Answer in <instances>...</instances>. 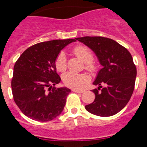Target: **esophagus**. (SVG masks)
I'll list each match as a JSON object with an SVG mask.
<instances>
[{"instance_id":"esophagus-1","label":"esophagus","mask_w":147,"mask_h":147,"mask_svg":"<svg viewBox=\"0 0 147 147\" xmlns=\"http://www.w3.org/2000/svg\"><path fill=\"white\" fill-rule=\"evenodd\" d=\"M72 92H77V93H83L85 91L82 89H75V88H73V89H72Z\"/></svg>"}]
</instances>
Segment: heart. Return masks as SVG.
<instances>
[{
    "label": "heart",
    "mask_w": 147,
    "mask_h": 147,
    "mask_svg": "<svg viewBox=\"0 0 147 147\" xmlns=\"http://www.w3.org/2000/svg\"><path fill=\"white\" fill-rule=\"evenodd\" d=\"M73 53L77 55L79 59L85 62V69L90 71H94L96 69V65L92 62L93 59V54L92 51L88 47L84 46H77L73 49ZM55 68L57 71H65L67 69L66 59L64 52L61 53L57 55L55 61ZM62 80L65 85L68 87L73 88H82L88 80V77L86 74L84 73H76L73 71H69L64 74L62 77Z\"/></svg>",
    "instance_id": "b5f03b06"
}]
</instances>
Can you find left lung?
<instances>
[{
  "label": "left lung",
  "instance_id": "obj_1",
  "mask_svg": "<svg viewBox=\"0 0 147 147\" xmlns=\"http://www.w3.org/2000/svg\"><path fill=\"white\" fill-rule=\"evenodd\" d=\"M76 40L88 47L97 55L103 68L98 71L92 90L95 99L85 106L91 114L112 116L121 111L132 96L137 68L132 55L116 41L102 36H84Z\"/></svg>",
  "mask_w": 147,
  "mask_h": 147
}]
</instances>
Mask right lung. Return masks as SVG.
Returning <instances> with one entry per match:
<instances>
[{"instance_id":"add662e5","label":"right lung","mask_w":147,"mask_h":147,"mask_svg":"<svg viewBox=\"0 0 147 147\" xmlns=\"http://www.w3.org/2000/svg\"><path fill=\"white\" fill-rule=\"evenodd\" d=\"M76 41L68 39L36 43L24 51L17 60L11 81L13 97L26 117L46 122L62 112L71 90L53 86L61 81L55 61L60 51Z\"/></svg>"}]
</instances>
